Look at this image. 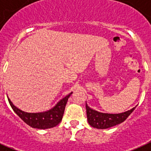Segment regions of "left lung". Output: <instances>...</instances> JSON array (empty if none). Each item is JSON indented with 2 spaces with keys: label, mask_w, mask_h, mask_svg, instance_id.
<instances>
[{
  "label": "left lung",
  "mask_w": 151,
  "mask_h": 151,
  "mask_svg": "<svg viewBox=\"0 0 151 151\" xmlns=\"http://www.w3.org/2000/svg\"><path fill=\"white\" fill-rule=\"evenodd\" d=\"M86 108L87 119L89 125L97 129H106L121 123L131 114L132 112L135 109V107H134L133 109L125 113L109 114V113H103L95 111L89 108L87 104H86Z\"/></svg>",
  "instance_id": "left-lung-1"
}]
</instances>
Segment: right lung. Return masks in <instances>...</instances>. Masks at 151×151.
<instances>
[{
    "label": "right lung",
    "mask_w": 151,
    "mask_h": 151,
    "mask_svg": "<svg viewBox=\"0 0 151 151\" xmlns=\"http://www.w3.org/2000/svg\"><path fill=\"white\" fill-rule=\"evenodd\" d=\"M72 93H70L65 98L61 99L53 109L44 113H30L22 111L13 105L9 98L7 99L14 113L31 127L37 129H48L54 127L61 122L64 114L67 101Z\"/></svg>",
    "instance_id": "1"
}]
</instances>
